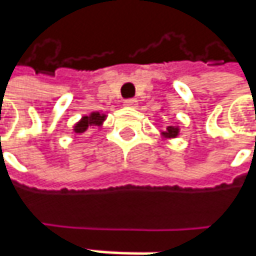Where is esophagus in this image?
<instances>
[{"mask_svg": "<svg viewBox=\"0 0 256 256\" xmlns=\"http://www.w3.org/2000/svg\"><path fill=\"white\" fill-rule=\"evenodd\" d=\"M124 106H128V108H136V106H137V99H134V98L126 99V100H124Z\"/></svg>", "mask_w": 256, "mask_h": 256, "instance_id": "esophagus-1", "label": "esophagus"}]
</instances>
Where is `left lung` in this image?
I'll return each mask as SVG.
<instances>
[{
    "label": "left lung",
    "instance_id": "1",
    "mask_svg": "<svg viewBox=\"0 0 256 256\" xmlns=\"http://www.w3.org/2000/svg\"><path fill=\"white\" fill-rule=\"evenodd\" d=\"M163 134L167 137H176L177 134H178V128L170 126V128H167V132H164Z\"/></svg>",
    "mask_w": 256,
    "mask_h": 256
}]
</instances>
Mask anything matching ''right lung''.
Listing matches in <instances>:
<instances>
[{
  "instance_id": "1",
  "label": "right lung",
  "mask_w": 256,
  "mask_h": 256,
  "mask_svg": "<svg viewBox=\"0 0 256 256\" xmlns=\"http://www.w3.org/2000/svg\"><path fill=\"white\" fill-rule=\"evenodd\" d=\"M104 118L106 116L100 114V113H92L90 116H84V119L80 120L75 126V133H84L89 126H100Z\"/></svg>"
}]
</instances>
